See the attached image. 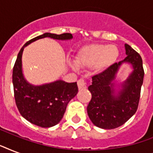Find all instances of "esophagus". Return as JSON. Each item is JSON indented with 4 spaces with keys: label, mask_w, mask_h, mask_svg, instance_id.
Wrapping results in <instances>:
<instances>
[{
    "label": "esophagus",
    "mask_w": 153,
    "mask_h": 153,
    "mask_svg": "<svg viewBox=\"0 0 153 153\" xmlns=\"http://www.w3.org/2000/svg\"><path fill=\"white\" fill-rule=\"evenodd\" d=\"M77 84H78V86H79V90H81V89L86 87V82L84 81V79H79L78 82H77Z\"/></svg>",
    "instance_id": "34e87169"
}]
</instances>
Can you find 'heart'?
Instances as JSON below:
<instances>
[{"mask_svg": "<svg viewBox=\"0 0 153 153\" xmlns=\"http://www.w3.org/2000/svg\"><path fill=\"white\" fill-rule=\"evenodd\" d=\"M119 56V49L116 45L92 44L82 47L75 55V62L82 67H93L96 72H102L112 67ZM71 67L78 69L74 62Z\"/></svg>", "mask_w": 153, "mask_h": 153, "instance_id": "heart-1", "label": "heart"}]
</instances>
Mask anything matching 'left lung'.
<instances>
[{
  "label": "left lung",
  "instance_id": "left-lung-1",
  "mask_svg": "<svg viewBox=\"0 0 153 153\" xmlns=\"http://www.w3.org/2000/svg\"><path fill=\"white\" fill-rule=\"evenodd\" d=\"M125 48L127 55L125 59L92 77V84L88 87L92 98L87 114L94 125L99 128L112 129L122 126L138 108L145 74L142 59L128 44H125ZM124 62L129 63L134 71L117 92L113 81Z\"/></svg>",
  "mask_w": 153,
  "mask_h": 153
}]
</instances>
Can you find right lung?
<instances>
[{"label": "right lung", "mask_w": 153, "mask_h": 153, "mask_svg": "<svg viewBox=\"0 0 153 153\" xmlns=\"http://www.w3.org/2000/svg\"><path fill=\"white\" fill-rule=\"evenodd\" d=\"M45 37L60 40L73 38L71 33L56 35L47 32L27 41L18 53L13 67V84L16 104L23 117L36 126L49 128L61 121L68 102L78 93V86L77 82L69 83L62 80L41 86H33L26 81L22 71L24 48Z\"/></svg>", "instance_id": "right-lung-1"}]
</instances>
